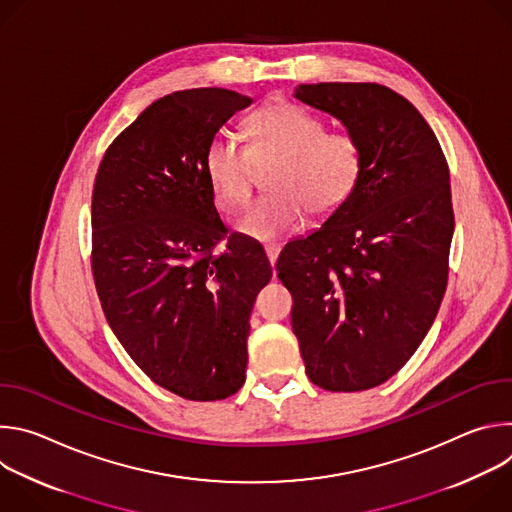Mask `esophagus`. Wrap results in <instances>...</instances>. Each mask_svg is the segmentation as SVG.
<instances>
[{
	"instance_id": "esophagus-1",
	"label": "esophagus",
	"mask_w": 512,
	"mask_h": 512,
	"mask_svg": "<svg viewBox=\"0 0 512 512\" xmlns=\"http://www.w3.org/2000/svg\"><path fill=\"white\" fill-rule=\"evenodd\" d=\"M279 251H281V245L279 243H269L265 245V253H267V259L271 261V265H275L277 257H279Z\"/></svg>"
}]
</instances>
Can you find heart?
<instances>
[{
  "label": "heart",
  "instance_id": "heart-1",
  "mask_svg": "<svg viewBox=\"0 0 512 512\" xmlns=\"http://www.w3.org/2000/svg\"><path fill=\"white\" fill-rule=\"evenodd\" d=\"M247 148L229 135L210 139L206 178L216 200L235 210L249 202L257 168L271 166L267 196L237 221V231L271 241L296 231L306 210L328 216L354 192L362 174V148L346 131H326L322 119L291 103H275L245 123Z\"/></svg>",
  "mask_w": 512,
  "mask_h": 512
}]
</instances>
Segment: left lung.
I'll return each instance as SVG.
<instances>
[{"label": "left lung", "mask_w": 512, "mask_h": 512, "mask_svg": "<svg viewBox=\"0 0 512 512\" xmlns=\"http://www.w3.org/2000/svg\"><path fill=\"white\" fill-rule=\"evenodd\" d=\"M296 99L336 117L362 148L350 198L289 241L277 277L310 381L367 391L413 356L440 310L454 235L450 170L435 133L377 83L300 85Z\"/></svg>", "instance_id": "8db88e82"}]
</instances>
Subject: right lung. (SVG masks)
<instances>
[{
  "instance_id": "1",
  "label": "right lung",
  "mask_w": 512,
  "mask_h": 512,
  "mask_svg": "<svg viewBox=\"0 0 512 512\" xmlns=\"http://www.w3.org/2000/svg\"><path fill=\"white\" fill-rule=\"evenodd\" d=\"M249 105L212 87L154 101L109 145L93 188L105 318L145 375L190 401L243 387L249 316L271 279L263 247L227 233L204 170L210 139Z\"/></svg>"
}]
</instances>
